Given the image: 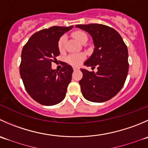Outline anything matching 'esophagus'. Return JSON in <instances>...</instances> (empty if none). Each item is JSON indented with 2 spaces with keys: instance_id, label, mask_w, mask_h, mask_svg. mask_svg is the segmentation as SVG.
Masks as SVG:
<instances>
[{
  "instance_id": "34e87169",
  "label": "esophagus",
  "mask_w": 148,
  "mask_h": 148,
  "mask_svg": "<svg viewBox=\"0 0 148 148\" xmlns=\"http://www.w3.org/2000/svg\"><path fill=\"white\" fill-rule=\"evenodd\" d=\"M73 69H74V71H75V70L79 69V67L78 66H74V67H73Z\"/></svg>"
}]
</instances>
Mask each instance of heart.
I'll return each instance as SVG.
<instances>
[{
    "mask_svg": "<svg viewBox=\"0 0 148 148\" xmlns=\"http://www.w3.org/2000/svg\"><path fill=\"white\" fill-rule=\"evenodd\" d=\"M72 36L78 41L79 42L82 43V42H84V40H87V36L84 32L82 31H76L74 32H73ZM66 40V37L65 36H63L60 38L59 41H58V49L60 51H63L64 46V42ZM84 58V56L82 55V54H74V55L70 56L68 58L69 62L71 63L73 65H78L79 64H80Z\"/></svg>",
    "mask_w": 148,
    "mask_h": 148,
    "instance_id": "1",
    "label": "heart"
}]
</instances>
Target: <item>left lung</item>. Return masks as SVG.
I'll list each match as a JSON object with an SVG mask.
<instances>
[{
	"label": "left lung",
	"instance_id": "1",
	"mask_svg": "<svg viewBox=\"0 0 148 148\" xmlns=\"http://www.w3.org/2000/svg\"><path fill=\"white\" fill-rule=\"evenodd\" d=\"M92 38L94 51L84 63L86 66H97V71L80 69L82 93L86 100L95 103L107 101L124 86L129 71L128 49L114 29L99 24L76 25Z\"/></svg>",
	"mask_w": 148,
	"mask_h": 148
}]
</instances>
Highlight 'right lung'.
<instances>
[{"mask_svg":"<svg viewBox=\"0 0 148 148\" xmlns=\"http://www.w3.org/2000/svg\"><path fill=\"white\" fill-rule=\"evenodd\" d=\"M74 27H51L31 36L23 48L19 72L28 94L44 106L61 103L71 80L73 69L64 63L58 72L51 63L59 56L58 43L64 33Z\"/></svg>","mask_w":148,"mask_h":148,"instance_id":"1","label":"right lung"}]
</instances>
